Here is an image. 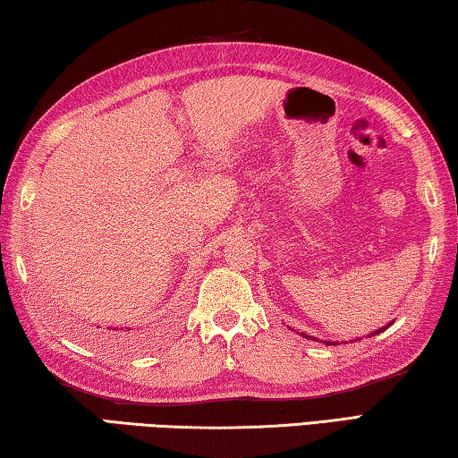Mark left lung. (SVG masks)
Here are the masks:
<instances>
[{"instance_id": "1", "label": "left lung", "mask_w": 458, "mask_h": 458, "mask_svg": "<svg viewBox=\"0 0 458 458\" xmlns=\"http://www.w3.org/2000/svg\"><path fill=\"white\" fill-rule=\"evenodd\" d=\"M394 323V321H392ZM392 323H387L386 325V327H379V329H376V331H371L369 333V335H366V337H371V335H377V333H382L384 329H387V327H390V325ZM301 335H303L305 339H315L317 341V337H313V335H307V333H301ZM361 337H355V339H352V341H360ZM339 344H345V341H325V345H339Z\"/></svg>"}]
</instances>
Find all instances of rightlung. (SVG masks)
<instances>
[{
  "instance_id": "add662e5",
  "label": "right lung",
  "mask_w": 458,
  "mask_h": 458,
  "mask_svg": "<svg viewBox=\"0 0 458 458\" xmlns=\"http://www.w3.org/2000/svg\"><path fill=\"white\" fill-rule=\"evenodd\" d=\"M113 331H121V333H108L106 335V344H111L113 347H133L135 344V333H131V327H111Z\"/></svg>"
}]
</instances>
